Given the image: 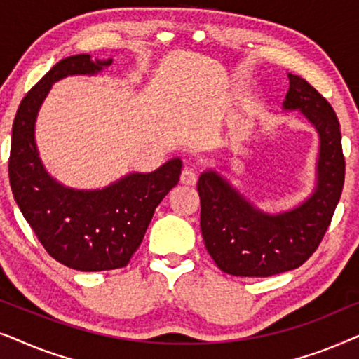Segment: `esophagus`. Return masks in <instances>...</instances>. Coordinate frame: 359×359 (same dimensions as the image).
Masks as SVG:
<instances>
[{
  "label": "esophagus",
  "instance_id": "34e87169",
  "mask_svg": "<svg viewBox=\"0 0 359 359\" xmlns=\"http://www.w3.org/2000/svg\"><path fill=\"white\" fill-rule=\"evenodd\" d=\"M180 181H181V184H186V186H194V184H196V181H198V175H196L193 170L186 168V170H183V173H181V178H180Z\"/></svg>",
  "mask_w": 359,
  "mask_h": 359
}]
</instances>
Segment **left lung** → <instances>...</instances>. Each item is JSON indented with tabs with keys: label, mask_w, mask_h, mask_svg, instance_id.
<instances>
[{
	"label": "left lung",
	"mask_w": 359,
	"mask_h": 359,
	"mask_svg": "<svg viewBox=\"0 0 359 359\" xmlns=\"http://www.w3.org/2000/svg\"><path fill=\"white\" fill-rule=\"evenodd\" d=\"M284 111H299L318 134L317 181L296 208L268 214L212 168L201 173V232L215 264L232 276L266 278L296 269L322 242L345 181L340 122L304 78L287 73Z\"/></svg>",
	"instance_id": "obj_1"
}]
</instances>
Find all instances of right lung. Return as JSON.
Masks as SVG:
<instances>
[{
    "label": "right lung",
    "mask_w": 359,
    "mask_h": 359,
    "mask_svg": "<svg viewBox=\"0 0 359 359\" xmlns=\"http://www.w3.org/2000/svg\"><path fill=\"white\" fill-rule=\"evenodd\" d=\"M111 63L88 53L63 58L24 96L13 124L8 171L14 201L47 253L78 271L126 266L183 166L181 158H171L151 173L134 171L101 189L67 188L47 173L36 121L52 85L73 75H97Z\"/></svg>",
    "instance_id": "right-lung-1"
}]
</instances>
